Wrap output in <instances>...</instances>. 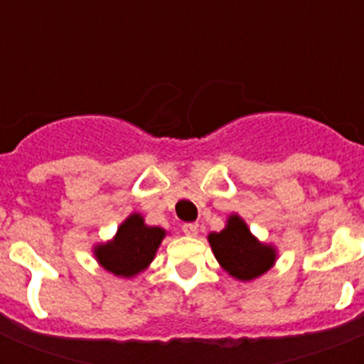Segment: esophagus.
<instances>
[{
    "label": "esophagus",
    "mask_w": 364,
    "mask_h": 364,
    "mask_svg": "<svg viewBox=\"0 0 364 364\" xmlns=\"http://www.w3.org/2000/svg\"><path fill=\"white\" fill-rule=\"evenodd\" d=\"M182 231H184L186 235H189V237H195V235L198 233V224H195V222H188V224L182 226Z\"/></svg>",
    "instance_id": "1"
}]
</instances>
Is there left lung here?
Returning <instances> with one entry per match:
<instances>
[{"instance_id":"left-lung-1","label":"left lung","mask_w":364,"mask_h":364,"mask_svg":"<svg viewBox=\"0 0 364 364\" xmlns=\"http://www.w3.org/2000/svg\"><path fill=\"white\" fill-rule=\"evenodd\" d=\"M208 240L218 264L239 281H253L275 264V247L259 242L239 215H231L226 228Z\"/></svg>"}]
</instances>
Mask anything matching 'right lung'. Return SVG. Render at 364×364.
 Instances as JSON below:
<instances>
[{
    "label": "right lung",
    "instance_id": "1",
    "mask_svg": "<svg viewBox=\"0 0 364 364\" xmlns=\"http://www.w3.org/2000/svg\"><path fill=\"white\" fill-rule=\"evenodd\" d=\"M164 237L166 230L146 226L142 215L133 213L122 222L114 239L95 247V257L118 277H134L151 264Z\"/></svg>",
    "mask_w": 364,
    "mask_h": 364
}]
</instances>
